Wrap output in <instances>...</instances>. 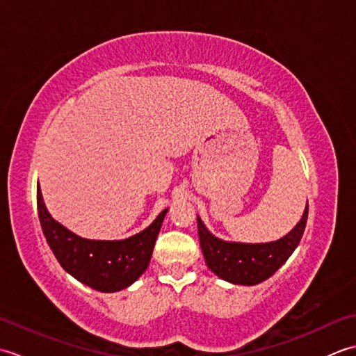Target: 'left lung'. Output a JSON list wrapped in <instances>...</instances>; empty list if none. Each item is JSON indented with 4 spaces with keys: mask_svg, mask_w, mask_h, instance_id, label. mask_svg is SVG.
Returning <instances> with one entry per match:
<instances>
[{
    "mask_svg": "<svg viewBox=\"0 0 356 356\" xmlns=\"http://www.w3.org/2000/svg\"><path fill=\"white\" fill-rule=\"evenodd\" d=\"M309 208L297 226L283 238L270 243H232L214 237L197 217L199 238L208 268L234 284H259L274 275L298 246L306 228Z\"/></svg>",
    "mask_w": 356,
    "mask_h": 356,
    "instance_id": "8db88e82",
    "label": "left lung"
}]
</instances>
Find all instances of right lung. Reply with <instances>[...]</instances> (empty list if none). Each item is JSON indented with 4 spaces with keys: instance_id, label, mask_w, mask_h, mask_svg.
<instances>
[{
    "instance_id": "right-lung-1",
    "label": "right lung",
    "mask_w": 356,
    "mask_h": 356,
    "mask_svg": "<svg viewBox=\"0 0 356 356\" xmlns=\"http://www.w3.org/2000/svg\"><path fill=\"white\" fill-rule=\"evenodd\" d=\"M36 205L44 237L59 264L78 282L99 292L125 289L145 272L157 234L168 211L163 209L147 229L130 238L104 241L82 238L53 220L45 209L40 185L36 191Z\"/></svg>"
}]
</instances>
